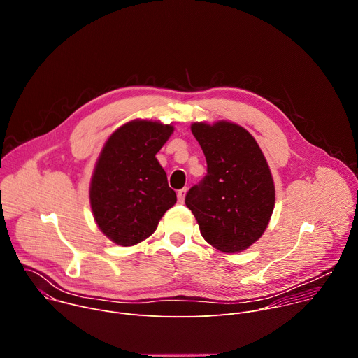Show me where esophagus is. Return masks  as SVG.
<instances>
[{
  "label": "esophagus",
  "mask_w": 358,
  "mask_h": 358,
  "mask_svg": "<svg viewBox=\"0 0 358 358\" xmlns=\"http://www.w3.org/2000/svg\"><path fill=\"white\" fill-rule=\"evenodd\" d=\"M185 194H187V188H182L177 192V198H178V202L180 203H184V199H185Z\"/></svg>",
  "instance_id": "esophagus-1"
}]
</instances>
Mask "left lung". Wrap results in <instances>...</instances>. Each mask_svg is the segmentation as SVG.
Here are the masks:
<instances>
[{
	"label": "left lung",
	"mask_w": 358,
	"mask_h": 358,
	"mask_svg": "<svg viewBox=\"0 0 358 358\" xmlns=\"http://www.w3.org/2000/svg\"><path fill=\"white\" fill-rule=\"evenodd\" d=\"M207 176L189 188L185 206L202 238L225 253L245 250L265 232L275 207L273 178L257 140L243 127L194 123Z\"/></svg>",
	"instance_id": "obj_1"
}]
</instances>
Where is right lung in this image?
<instances>
[{
	"instance_id": "obj_1",
	"label": "right lung",
	"mask_w": 358,
	"mask_h": 358,
	"mask_svg": "<svg viewBox=\"0 0 358 358\" xmlns=\"http://www.w3.org/2000/svg\"><path fill=\"white\" fill-rule=\"evenodd\" d=\"M171 124L133 120L106 141L90 181V207L100 231L122 246L156 231L177 202L156 155L173 134Z\"/></svg>"
}]
</instances>
